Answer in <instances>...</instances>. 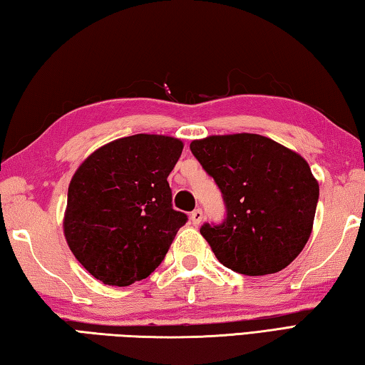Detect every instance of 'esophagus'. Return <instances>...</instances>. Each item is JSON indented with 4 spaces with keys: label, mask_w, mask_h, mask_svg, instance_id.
Here are the masks:
<instances>
[{
    "label": "esophagus",
    "mask_w": 365,
    "mask_h": 365,
    "mask_svg": "<svg viewBox=\"0 0 365 365\" xmlns=\"http://www.w3.org/2000/svg\"><path fill=\"white\" fill-rule=\"evenodd\" d=\"M190 221H192V224H194V225L202 224V221H203V211L202 210L192 211L190 212Z\"/></svg>",
    "instance_id": "1"
}]
</instances>
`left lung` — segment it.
<instances>
[{"label": "left lung", "instance_id": "obj_1", "mask_svg": "<svg viewBox=\"0 0 365 365\" xmlns=\"http://www.w3.org/2000/svg\"><path fill=\"white\" fill-rule=\"evenodd\" d=\"M190 150L227 206L222 225L200 229L219 262L250 277L289 265L312 235L319 197L304 157L256 133L211 135L192 141Z\"/></svg>", "mask_w": 365, "mask_h": 365}]
</instances>
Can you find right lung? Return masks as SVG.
Segmentation results:
<instances>
[{
  "label": "right lung",
  "instance_id": "right-lung-1",
  "mask_svg": "<svg viewBox=\"0 0 365 365\" xmlns=\"http://www.w3.org/2000/svg\"><path fill=\"white\" fill-rule=\"evenodd\" d=\"M180 138L138 133L114 140L74 171L63 233L81 265L108 286L148 278L187 221L171 206L167 181Z\"/></svg>",
  "mask_w": 365,
  "mask_h": 365
}]
</instances>
